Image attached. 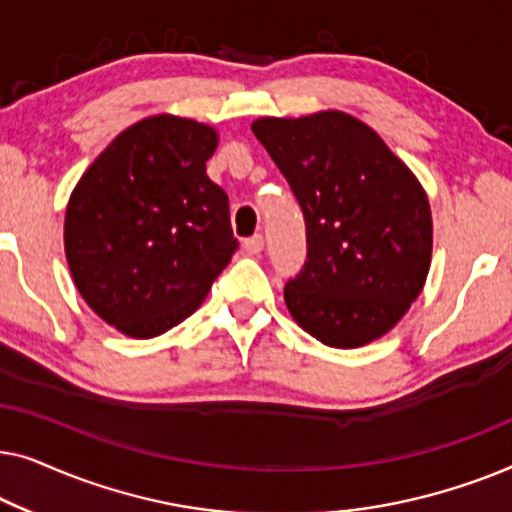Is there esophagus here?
Instances as JSON below:
<instances>
[{
    "label": "esophagus",
    "mask_w": 512,
    "mask_h": 512,
    "mask_svg": "<svg viewBox=\"0 0 512 512\" xmlns=\"http://www.w3.org/2000/svg\"><path fill=\"white\" fill-rule=\"evenodd\" d=\"M263 235H251V237H247V240H244V251H247L249 256H258L263 251Z\"/></svg>",
    "instance_id": "1"
}]
</instances>
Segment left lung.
<instances>
[{
  "label": "left lung",
  "instance_id": "left-lung-1",
  "mask_svg": "<svg viewBox=\"0 0 512 512\" xmlns=\"http://www.w3.org/2000/svg\"><path fill=\"white\" fill-rule=\"evenodd\" d=\"M251 130L305 219V265L284 286L291 317L328 347L377 340L429 275L424 188L373 128L342 111L261 118Z\"/></svg>",
  "mask_w": 512,
  "mask_h": 512
}]
</instances>
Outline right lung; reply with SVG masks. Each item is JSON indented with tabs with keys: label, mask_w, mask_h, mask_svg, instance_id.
I'll use <instances>...</instances> for the list:
<instances>
[{
	"label": "right lung",
	"mask_w": 512,
	"mask_h": 512,
	"mask_svg": "<svg viewBox=\"0 0 512 512\" xmlns=\"http://www.w3.org/2000/svg\"><path fill=\"white\" fill-rule=\"evenodd\" d=\"M216 132L151 116L121 132L76 184L65 254L83 300L118 331L153 338L198 310L240 247L228 195L207 177Z\"/></svg>",
	"instance_id": "add662e5"
}]
</instances>
